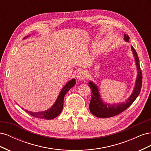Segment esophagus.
Instances as JSON below:
<instances>
[{
    "instance_id": "1",
    "label": "esophagus",
    "mask_w": 151,
    "mask_h": 151,
    "mask_svg": "<svg viewBox=\"0 0 151 151\" xmlns=\"http://www.w3.org/2000/svg\"><path fill=\"white\" fill-rule=\"evenodd\" d=\"M77 78L79 80H83L84 79H85L86 77V73L83 71H81L79 72L77 74Z\"/></svg>"
}]
</instances>
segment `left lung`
<instances>
[{"label": "left lung", "instance_id": "left-lung-1", "mask_svg": "<svg viewBox=\"0 0 151 151\" xmlns=\"http://www.w3.org/2000/svg\"><path fill=\"white\" fill-rule=\"evenodd\" d=\"M129 36L126 34H124V40L126 42H129ZM131 49L135 57L138 73L133 93L125 103L116 104H105L101 99V96L99 95V90L96 85H95L93 82L89 81V84H88L92 91L91 99L89 104V110L93 115L99 118H109L116 116L129 108L139 95L142 88V74L140 69L139 58L137 53L132 46L131 47Z\"/></svg>", "mask_w": 151, "mask_h": 151}]
</instances>
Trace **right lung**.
Segmentation results:
<instances>
[{"instance_id":"add662e5","label":"right lung","mask_w":151,"mask_h":151,"mask_svg":"<svg viewBox=\"0 0 151 151\" xmlns=\"http://www.w3.org/2000/svg\"><path fill=\"white\" fill-rule=\"evenodd\" d=\"M27 36V37H28ZM76 84V80L72 79L70 81L63 86V89L60 91V94L56 100L55 103H54L53 106L49 108L47 110H45L43 111H40V112H33L24 109L25 111L28 113L30 114L31 116H33L36 118H44L46 120H51L53 118L57 117L58 115H60V113L62 112L63 109V99H64V96L65 94L71 89L73 86Z\"/></svg>"}]
</instances>
